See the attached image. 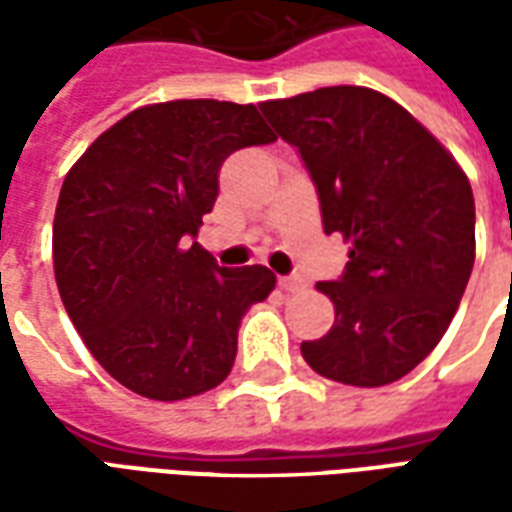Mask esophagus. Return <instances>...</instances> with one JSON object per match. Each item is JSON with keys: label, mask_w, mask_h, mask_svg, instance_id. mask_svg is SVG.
Segmentation results:
<instances>
[{"label": "esophagus", "mask_w": 512, "mask_h": 512, "mask_svg": "<svg viewBox=\"0 0 512 512\" xmlns=\"http://www.w3.org/2000/svg\"><path fill=\"white\" fill-rule=\"evenodd\" d=\"M279 288L285 293H296V290L304 288V279L301 277H279Z\"/></svg>", "instance_id": "esophagus-1"}]
</instances>
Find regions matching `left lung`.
I'll use <instances>...</instances> for the list:
<instances>
[{
  "instance_id": "obj_1",
  "label": "left lung",
  "mask_w": 512,
  "mask_h": 512,
  "mask_svg": "<svg viewBox=\"0 0 512 512\" xmlns=\"http://www.w3.org/2000/svg\"><path fill=\"white\" fill-rule=\"evenodd\" d=\"M277 136L299 147L326 233L348 249L343 279L315 288L334 304L304 362L348 386H384L439 345L474 266L469 178L417 117L370 87H321L263 101Z\"/></svg>"
}]
</instances>
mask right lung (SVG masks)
<instances>
[{"label":"right lung","mask_w":512,"mask_h":512,"mask_svg":"<svg viewBox=\"0 0 512 512\" xmlns=\"http://www.w3.org/2000/svg\"><path fill=\"white\" fill-rule=\"evenodd\" d=\"M277 134L255 104L213 98L128 112L68 169L54 211V277L68 318L109 376L172 403L230 376L266 266L219 268L197 241L224 158Z\"/></svg>","instance_id":"add662e5"}]
</instances>
